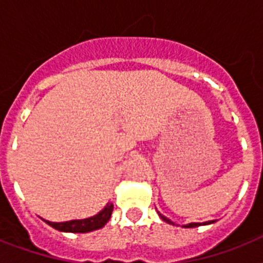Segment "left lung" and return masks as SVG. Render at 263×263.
<instances>
[{
    "mask_svg": "<svg viewBox=\"0 0 263 263\" xmlns=\"http://www.w3.org/2000/svg\"><path fill=\"white\" fill-rule=\"evenodd\" d=\"M158 214H160V213H158ZM160 217H161V218H162V220H164V221H166V222H169V224H173L172 221L168 220V218H166V217H165V216H162V214H160ZM212 222H214V221H209V222H203V225L212 224ZM199 225H202V224H200V222H191V224L184 225V228H195V227H199Z\"/></svg>",
    "mask_w": 263,
    "mask_h": 263,
    "instance_id": "8db88e82",
    "label": "left lung"
}]
</instances>
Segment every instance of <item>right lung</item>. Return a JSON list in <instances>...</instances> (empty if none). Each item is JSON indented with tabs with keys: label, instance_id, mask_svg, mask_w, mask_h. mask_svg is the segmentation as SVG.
<instances>
[{
	"label": "right lung",
	"instance_id": "add662e5",
	"mask_svg": "<svg viewBox=\"0 0 263 263\" xmlns=\"http://www.w3.org/2000/svg\"><path fill=\"white\" fill-rule=\"evenodd\" d=\"M113 212V204L107 203L102 212H99L97 216L90 217V218H84V220H72L67 222H50L46 221L51 228L61 231V232H72V233H86L95 231V229L102 228L103 225L106 224Z\"/></svg>",
	"mask_w": 263,
	"mask_h": 263
}]
</instances>
